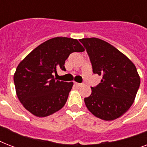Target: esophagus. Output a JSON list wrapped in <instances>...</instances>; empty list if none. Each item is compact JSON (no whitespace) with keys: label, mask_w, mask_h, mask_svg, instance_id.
<instances>
[{"label":"esophagus","mask_w":147,"mask_h":147,"mask_svg":"<svg viewBox=\"0 0 147 147\" xmlns=\"http://www.w3.org/2000/svg\"><path fill=\"white\" fill-rule=\"evenodd\" d=\"M75 85L76 86H78V87H81V86H82V83H78V82H75Z\"/></svg>","instance_id":"esophagus-1"}]
</instances>
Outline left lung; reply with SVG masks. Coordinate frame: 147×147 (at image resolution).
<instances>
[{
	"instance_id": "8db88e82",
	"label": "left lung",
	"mask_w": 147,
	"mask_h": 147,
	"mask_svg": "<svg viewBox=\"0 0 147 147\" xmlns=\"http://www.w3.org/2000/svg\"><path fill=\"white\" fill-rule=\"evenodd\" d=\"M92 62L93 72L102 77L92 94L85 98L93 115L104 121L121 117L131 107L140 84V78L132 61L106 41L98 38H83Z\"/></svg>"
}]
</instances>
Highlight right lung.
<instances>
[{"label": "right lung", "mask_w": 147, "mask_h": 147, "mask_svg": "<svg viewBox=\"0 0 147 147\" xmlns=\"http://www.w3.org/2000/svg\"><path fill=\"white\" fill-rule=\"evenodd\" d=\"M84 47L76 39L55 37L36 47L17 65L13 75L17 96L34 116L44 117L62 109L73 82L55 80L53 74L65 70V61Z\"/></svg>", "instance_id": "add662e5"}]
</instances>
